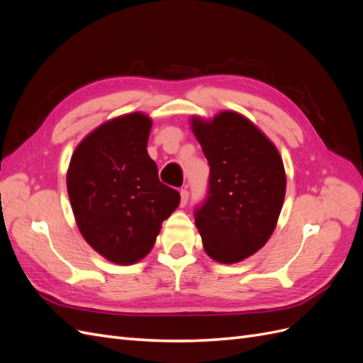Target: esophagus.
I'll return each instance as SVG.
<instances>
[{"label":"esophagus","mask_w":363,"mask_h":363,"mask_svg":"<svg viewBox=\"0 0 363 363\" xmlns=\"http://www.w3.org/2000/svg\"><path fill=\"white\" fill-rule=\"evenodd\" d=\"M188 200H189V191L188 189H182L180 191V204L186 206V204H188Z\"/></svg>","instance_id":"esophagus-1"}]
</instances>
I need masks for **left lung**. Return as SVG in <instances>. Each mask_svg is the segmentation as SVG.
<instances>
[{
  "instance_id": "8db88e82",
  "label": "left lung",
  "mask_w": 363,
  "mask_h": 363,
  "mask_svg": "<svg viewBox=\"0 0 363 363\" xmlns=\"http://www.w3.org/2000/svg\"><path fill=\"white\" fill-rule=\"evenodd\" d=\"M211 174L206 199L195 207L204 250L221 263L255 255L276 228L286 177L272 142L235 112L204 123L192 119Z\"/></svg>"
}]
</instances>
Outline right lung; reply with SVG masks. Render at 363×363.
Returning a JSON list of instances; mask_svg holds the SVG:
<instances>
[{"label":"right lung","mask_w":363,"mask_h":363,"mask_svg":"<svg viewBox=\"0 0 363 363\" xmlns=\"http://www.w3.org/2000/svg\"><path fill=\"white\" fill-rule=\"evenodd\" d=\"M151 119L130 113L94 130L75 148L68 195L77 225L95 251L119 265L145 257L180 194L159 180L148 156Z\"/></svg>","instance_id":"1"}]
</instances>
